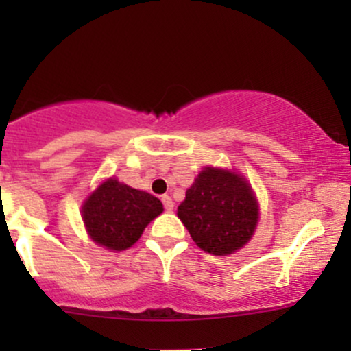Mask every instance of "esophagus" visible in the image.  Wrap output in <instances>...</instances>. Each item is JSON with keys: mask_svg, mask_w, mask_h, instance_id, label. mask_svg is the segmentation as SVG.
Wrapping results in <instances>:
<instances>
[{"mask_svg": "<svg viewBox=\"0 0 351 351\" xmlns=\"http://www.w3.org/2000/svg\"><path fill=\"white\" fill-rule=\"evenodd\" d=\"M162 203H163V206H165V209H167V211H171L173 209V201H171V198L170 196H162Z\"/></svg>", "mask_w": 351, "mask_h": 351, "instance_id": "obj_1", "label": "esophagus"}]
</instances>
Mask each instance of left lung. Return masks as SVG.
<instances>
[{
  "mask_svg": "<svg viewBox=\"0 0 351 351\" xmlns=\"http://www.w3.org/2000/svg\"><path fill=\"white\" fill-rule=\"evenodd\" d=\"M257 203L243 176L204 168L178 206V217L198 247L226 256L251 239L257 224Z\"/></svg>",
  "mask_w": 351,
  "mask_h": 351,
  "instance_id": "obj_1",
  "label": "left lung"
}]
</instances>
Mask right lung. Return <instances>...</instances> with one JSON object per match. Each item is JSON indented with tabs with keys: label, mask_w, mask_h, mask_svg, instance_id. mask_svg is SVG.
<instances>
[{
	"label": "right lung",
	"mask_w": 351,
	"mask_h": 351,
	"mask_svg": "<svg viewBox=\"0 0 351 351\" xmlns=\"http://www.w3.org/2000/svg\"><path fill=\"white\" fill-rule=\"evenodd\" d=\"M162 211L158 198L110 178L88 196L82 219L95 243L123 251L138 241L147 224Z\"/></svg>",
	"instance_id": "add662e5"
}]
</instances>
